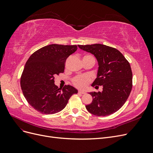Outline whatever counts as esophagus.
I'll return each instance as SVG.
<instances>
[{"label":"esophagus","mask_w":153,"mask_h":153,"mask_svg":"<svg viewBox=\"0 0 153 153\" xmlns=\"http://www.w3.org/2000/svg\"><path fill=\"white\" fill-rule=\"evenodd\" d=\"M78 92V94H85V92L84 91H79Z\"/></svg>","instance_id":"esophagus-1"}]
</instances>
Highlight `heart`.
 <instances>
[{
	"instance_id": "obj_1",
	"label": "heart",
	"mask_w": 153,
	"mask_h": 153,
	"mask_svg": "<svg viewBox=\"0 0 153 153\" xmlns=\"http://www.w3.org/2000/svg\"><path fill=\"white\" fill-rule=\"evenodd\" d=\"M88 58H94L90 55H86L83 59ZM90 82V78L87 76H76L72 80L73 84L78 89H84Z\"/></svg>"
}]
</instances>
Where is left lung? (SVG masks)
<instances>
[{
    "instance_id": "1",
    "label": "left lung",
    "mask_w": 153,
    "mask_h": 153,
    "mask_svg": "<svg viewBox=\"0 0 153 153\" xmlns=\"http://www.w3.org/2000/svg\"><path fill=\"white\" fill-rule=\"evenodd\" d=\"M78 47L93 54L98 60V76L92 86H103L102 92H90L93 100L85 106L86 109L96 116L117 112L126 101L132 89L130 64L118 50L108 46L94 44Z\"/></svg>"
}]
</instances>
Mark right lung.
Listing matches in <instances>:
<instances>
[{
  "label": "right lung",
  "instance_id": "add662e5",
  "mask_svg": "<svg viewBox=\"0 0 153 153\" xmlns=\"http://www.w3.org/2000/svg\"><path fill=\"white\" fill-rule=\"evenodd\" d=\"M77 50L76 45L52 44L32 53L25 64L20 78L23 94L38 112L53 114L63 110L78 91L71 85L62 90L54 84V75L64 73L67 58Z\"/></svg>",
  "mask_w": 153,
  "mask_h": 153
}]
</instances>
